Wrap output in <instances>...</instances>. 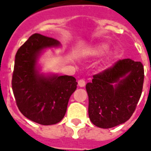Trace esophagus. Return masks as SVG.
<instances>
[{
  "instance_id": "1",
  "label": "esophagus",
  "mask_w": 151,
  "mask_h": 151,
  "mask_svg": "<svg viewBox=\"0 0 151 151\" xmlns=\"http://www.w3.org/2000/svg\"><path fill=\"white\" fill-rule=\"evenodd\" d=\"M78 86H81V87H83V86H86V81H85L84 80H79Z\"/></svg>"
}]
</instances>
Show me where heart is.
Masks as SVG:
<instances>
[{
	"mask_svg": "<svg viewBox=\"0 0 151 151\" xmlns=\"http://www.w3.org/2000/svg\"><path fill=\"white\" fill-rule=\"evenodd\" d=\"M108 49H109V47H108L107 44H99V45L96 46L95 48H93L92 50H90V54L92 55H96V56L102 55L107 52Z\"/></svg>",
	"mask_w": 151,
	"mask_h": 151,
	"instance_id": "obj_1",
	"label": "heart"
}]
</instances>
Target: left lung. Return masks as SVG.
Masks as SVG:
<instances>
[{"label":"left lung","instance_id":"8db88e82","mask_svg":"<svg viewBox=\"0 0 151 151\" xmlns=\"http://www.w3.org/2000/svg\"><path fill=\"white\" fill-rule=\"evenodd\" d=\"M144 77L142 63L131 59L119 60L94 75L86 85L91 123L101 129H110L130 119L142 93Z\"/></svg>","mask_w":151,"mask_h":151}]
</instances>
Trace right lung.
I'll list each match as a JSON object with an SVG mask.
<instances>
[{
  "instance_id": "1",
  "label": "right lung",
  "mask_w": 151,
  "mask_h": 151,
  "mask_svg": "<svg viewBox=\"0 0 151 151\" xmlns=\"http://www.w3.org/2000/svg\"><path fill=\"white\" fill-rule=\"evenodd\" d=\"M59 45L55 38L34 33L18 49L15 57L12 86L17 106L26 118L39 124L60 122L69 99L77 87L73 76H44L36 69L40 52Z\"/></svg>"
}]
</instances>
